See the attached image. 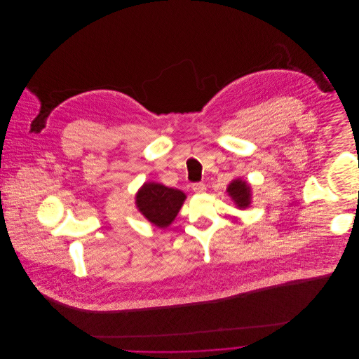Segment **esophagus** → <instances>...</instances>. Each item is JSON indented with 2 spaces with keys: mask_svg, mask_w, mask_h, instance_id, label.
I'll return each instance as SVG.
<instances>
[{
  "mask_svg": "<svg viewBox=\"0 0 359 359\" xmlns=\"http://www.w3.org/2000/svg\"><path fill=\"white\" fill-rule=\"evenodd\" d=\"M192 189H194V192H195V194H205V184H203V182H199V184H194Z\"/></svg>",
  "mask_w": 359,
  "mask_h": 359,
  "instance_id": "34e87169",
  "label": "esophagus"
}]
</instances>
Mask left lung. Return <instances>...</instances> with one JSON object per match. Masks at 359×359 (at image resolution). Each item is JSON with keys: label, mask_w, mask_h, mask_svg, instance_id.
<instances>
[{"label": "left lung", "mask_w": 359, "mask_h": 359, "mask_svg": "<svg viewBox=\"0 0 359 359\" xmlns=\"http://www.w3.org/2000/svg\"><path fill=\"white\" fill-rule=\"evenodd\" d=\"M228 196L239 210H246L252 205V185L243 178H235L226 188Z\"/></svg>", "instance_id": "1"}]
</instances>
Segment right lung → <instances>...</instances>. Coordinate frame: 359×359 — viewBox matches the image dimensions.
Wrapping results in <instances>:
<instances>
[{"instance_id":"add662e5","label":"right lung","mask_w":359,"mask_h":359,"mask_svg":"<svg viewBox=\"0 0 359 359\" xmlns=\"http://www.w3.org/2000/svg\"><path fill=\"white\" fill-rule=\"evenodd\" d=\"M187 195L157 182H145L135 194L138 211L157 228H167L178 215Z\"/></svg>"}]
</instances>
